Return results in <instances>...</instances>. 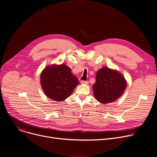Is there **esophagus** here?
Here are the masks:
<instances>
[{
    "label": "esophagus",
    "mask_w": 157,
    "mask_h": 157,
    "mask_svg": "<svg viewBox=\"0 0 157 157\" xmlns=\"http://www.w3.org/2000/svg\"><path fill=\"white\" fill-rule=\"evenodd\" d=\"M81 84H85V85H88V82L87 81H81Z\"/></svg>",
    "instance_id": "1"
}]
</instances>
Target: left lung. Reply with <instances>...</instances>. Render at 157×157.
<instances>
[{
	"label": "left lung",
	"instance_id": "1",
	"mask_svg": "<svg viewBox=\"0 0 157 157\" xmlns=\"http://www.w3.org/2000/svg\"><path fill=\"white\" fill-rule=\"evenodd\" d=\"M93 85L94 94L102 104L113 102L121 96L127 87V81L119 71L104 67L96 73Z\"/></svg>",
	"mask_w": 157,
	"mask_h": 157
}]
</instances>
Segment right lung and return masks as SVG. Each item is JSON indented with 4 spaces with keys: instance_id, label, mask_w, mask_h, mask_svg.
<instances>
[{
    "instance_id": "1",
    "label": "right lung",
    "mask_w": 157,
    "mask_h": 157,
    "mask_svg": "<svg viewBox=\"0 0 157 157\" xmlns=\"http://www.w3.org/2000/svg\"><path fill=\"white\" fill-rule=\"evenodd\" d=\"M40 83L46 97L58 102L71 96L79 85L71 68L63 63L46 66L40 73Z\"/></svg>"
}]
</instances>
